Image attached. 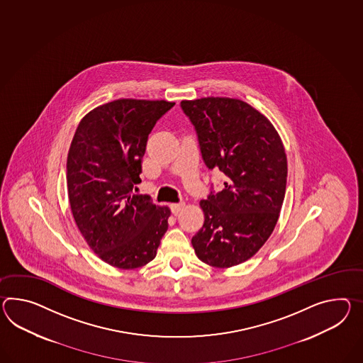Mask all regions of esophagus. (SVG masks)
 I'll use <instances>...</instances> for the list:
<instances>
[{"instance_id": "1", "label": "esophagus", "mask_w": 363, "mask_h": 363, "mask_svg": "<svg viewBox=\"0 0 363 363\" xmlns=\"http://www.w3.org/2000/svg\"><path fill=\"white\" fill-rule=\"evenodd\" d=\"M185 207V203L184 202H179V203H173L170 204V208H172V213H174V215H177L182 208Z\"/></svg>"}]
</instances>
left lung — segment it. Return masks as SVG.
<instances>
[{
  "label": "left lung",
  "mask_w": 363,
  "mask_h": 363,
  "mask_svg": "<svg viewBox=\"0 0 363 363\" xmlns=\"http://www.w3.org/2000/svg\"><path fill=\"white\" fill-rule=\"evenodd\" d=\"M208 170L224 186L201 201L203 227L191 239L195 253L215 267L239 265L255 256L274 230L282 208L287 159L273 124L240 99L182 101Z\"/></svg>",
  "instance_id": "1"
}]
</instances>
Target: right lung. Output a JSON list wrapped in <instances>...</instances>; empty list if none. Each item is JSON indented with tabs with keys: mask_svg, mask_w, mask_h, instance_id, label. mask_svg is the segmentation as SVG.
I'll return each mask as SVG.
<instances>
[{
	"mask_svg": "<svg viewBox=\"0 0 363 363\" xmlns=\"http://www.w3.org/2000/svg\"><path fill=\"white\" fill-rule=\"evenodd\" d=\"M174 102L116 99L81 121L67 159L72 213L90 249L119 269L152 261L168 230V207L150 195L135 194L140 184L148 136Z\"/></svg>",
	"mask_w": 363,
	"mask_h": 363,
	"instance_id": "1",
	"label": "right lung"
}]
</instances>
